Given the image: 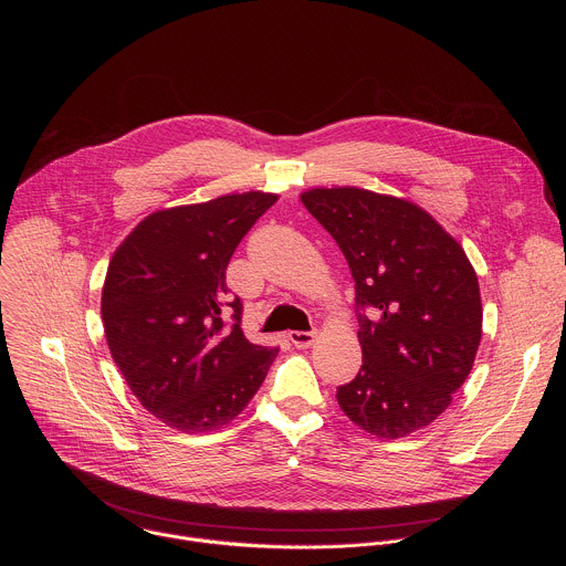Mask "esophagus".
<instances>
[{
	"label": "esophagus",
	"mask_w": 566,
	"mask_h": 566,
	"mask_svg": "<svg viewBox=\"0 0 566 566\" xmlns=\"http://www.w3.org/2000/svg\"><path fill=\"white\" fill-rule=\"evenodd\" d=\"M315 338H317L315 332H291V334H289V340H291L297 349L311 347V345L315 343Z\"/></svg>",
	"instance_id": "1"
}]
</instances>
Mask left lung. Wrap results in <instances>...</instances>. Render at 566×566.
Masks as SVG:
<instances>
[{
    "label": "left lung",
    "mask_w": 566,
    "mask_h": 566,
    "mask_svg": "<svg viewBox=\"0 0 566 566\" xmlns=\"http://www.w3.org/2000/svg\"><path fill=\"white\" fill-rule=\"evenodd\" d=\"M304 208L340 247L356 282L358 376L340 410L380 439L448 410L481 340V295L459 241L412 201L363 188H313Z\"/></svg>",
    "instance_id": "8db88e82"
}]
</instances>
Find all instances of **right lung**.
<instances>
[{"mask_svg": "<svg viewBox=\"0 0 566 566\" xmlns=\"http://www.w3.org/2000/svg\"><path fill=\"white\" fill-rule=\"evenodd\" d=\"M275 201L253 190L156 210L109 262L101 313L112 358L140 406L175 430L230 423L280 352L244 336L241 302L226 286L239 241Z\"/></svg>", "mask_w": 566, "mask_h": 566, "instance_id": "1", "label": "right lung"}]
</instances>
